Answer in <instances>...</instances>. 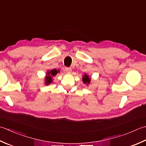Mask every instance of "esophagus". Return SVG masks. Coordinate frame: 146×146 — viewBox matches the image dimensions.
I'll return each mask as SVG.
<instances>
[{"instance_id":"obj_1","label":"esophagus","mask_w":146,"mask_h":146,"mask_svg":"<svg viewBox=\"0 0 146 146\" xmlns=\"http://www.w3.org/2000/svg\"><path fill=\"white\" fill-rule=\"evenodd\" d=\"M65 70L68 73H70L71 71H72V69H71L70 67H65Z\"/></svg>"}]
</instances>
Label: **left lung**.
<instances>
[{
	"label": "left lung",
	"instance_id": "1",
	"mask_svg": "<svg viewBox=\"0 0 146 146\" xmlns=\"http://www.w3.org/2000/svg\"><path fill=\"white\" fill-rule=\"evenodd\" d=\"M82 81L84 82L85 84H90V77H89L88 76L86 75V74H85L84 76H83L82 77Z\"/></svg>",
	"mask_w": 146,
	"mask_h": 146
}]
</instances>
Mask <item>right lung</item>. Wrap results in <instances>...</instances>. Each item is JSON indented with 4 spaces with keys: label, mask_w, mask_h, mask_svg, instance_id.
<instances>
[{
    "label": "right lung",
    "mask_w": 146,
    "mask_h": 146,
    "mask_svg": "<svg viewBox=\"0 0 146 146\" xmlns=\"http://www.w3.org/2000/svg\"><path fill=\"white\" fill-rule=\"evenodd\" d=\"M59 71H57L56 69H53L51 71H48V72H47V75H48V76H47L46 77V84H50V83L52 82V76H55L56 74H57V72H58Z\"/></svg>",
    "instance_id": "obj_1"
}]
</instances>
